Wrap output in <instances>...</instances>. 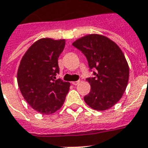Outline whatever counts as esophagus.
I'll use <instances>...</instances> for the list:
<instances>
[{"label":"esophagus","instance_id":"esophagus-1","mask_svg":"<svg viewBox=\"0 0 148 148\" xmlns=\"http://www.w3.org/2000/svg\"><path fill=\"white\" fill-rule=\"evenodd\" d=\"M79 83H80V80H77V81H73V82H71V84H73V85H74V86L77 85V84H79Z\"/></svg>","mask_w":148,"mask_h":148}]
</instances>
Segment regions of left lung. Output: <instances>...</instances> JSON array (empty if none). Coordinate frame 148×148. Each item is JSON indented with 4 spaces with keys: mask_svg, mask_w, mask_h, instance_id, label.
<instances>
[{
    "mask_svg": "<svg viewBox=\"0 0 148 148\" xmlns=\"http://www.w3.org/2000/svg\"><path fill=\"white\" fill-rule=\"evenodd\" d=\"M72 45L85 56L94 75L86 78L91 89L84 96L85 102L97 110L114 106L126 90L130 75L122 50L111 40L99 34L85 36Z\"/></svg>",
    "mask_w": 148,
    "mask_h": 148,
    "instance_id": "1",
    "label": "left lung"
}]
</instances>
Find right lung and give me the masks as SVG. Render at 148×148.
<instances>
[{
    "mask_svg": "<svg viewBox=\"0 0 148 148\" xmlns=\"http://www.w3.org/2000/svg\"><path fill=\"white\" fill-rule=\"evenodd\" d=\"M64 44V40H39L28 49L18 67L17 81L22 95L32 108L43 114L59 110L69 91L68 82L56 78Z\"/></svg>",
    "mask_w": 148,
    "mask_h": 148,
    "instance_id": "right-lung-1",
    "label": "right lung"
}]
</instances>
